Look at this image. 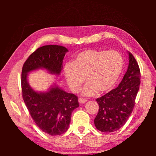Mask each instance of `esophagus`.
Segmentation results:
<instances>
[{
    "instance_id": "obj_1",
    "label": "esophagus",
    "mask_w": 156,
    "mask_h": 156,
    "mask_svg": "<svg viewBox=\"0 0 156 156\" xmlns=\"http://www.w3.org/2000/svg\"><path fill=\"white\" fill-rule=\"evenodd\" d=\"M87 101V100L85 99V98H80L78 99V102L80 104H83V103H85V102Z\"/></svg>"
}]
</instances>
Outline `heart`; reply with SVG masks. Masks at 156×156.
I'll return each mask as SVG.
<instances>
[{
  "mask_svg": "<svg viewBox=\"0 0 156 156\" xmlns=\"http://www.w3.org/2000/svg\"><path fill=\"white\" fill-rule=\"evenodd\" d=\"M124 61L115 51L87 49L76 56L73 62L66 63L65 78L70 89L77 92L86 80L82 93L84 96H94L98 91L108 92L114 87L123 71Z\"/></svg>",
  "mask_w": 156,
  "mask_h": 156,
  "instance_id": "obj_1",
  "label": "heart"
}]
</instances>
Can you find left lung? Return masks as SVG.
<instances>
[{
	"label": "left lung",
	"instance_id": "8db88e82",
	"mask_svg": "<svg viewBox=\"0 0 156 156\" xmlns=\"http://www.w3.org/2000/svg\"><path fill=\"white\" fill-rule=\"evenodd\" d=\"M129 66L117 87L96 99L99 110L94 119L96 129L105 133L120 129L133 112L140 84V71L138 62L130 52Z\"/></svg>",
	"mask_w": 156,
	"mask_h": 156
}]
</instances>
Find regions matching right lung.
<instances>
[{
	"label": "right lung",
	"instance_id": "add662e5",
	"mask_svg": "<svg viewBox=\"0 0 156 156\" xmlns=\"http://www.w3.org/2000/svg\"><path fill=\"white\" fill-rule=\"evenodd\" d=\"M67 51L66 47L54 44L39 47L28 57L22 69L21 87L25 104L38 127L51 136L61 135L67 131L72 113L79 107L78 97L55 84L47 91H34L28 83L27 75L38 69L59 75Z\"/></svg>",
	"mask_w": 156,
	"mask_h": 156
}]
</instances>
